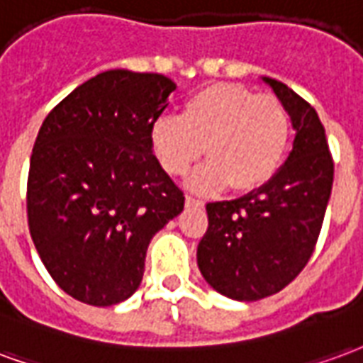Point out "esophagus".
Segmentation results:
<instances>
[{
	"instance_id": "obj_1",
	"label": "esophagus",
	"mask_w": 363,
	"mask_h": 363,
	"mask_svg": "<svg viewBox=\"0 0 363 363\" xmlns=\"http://www.w3.org/2000/svg\"><path fill=\"white\" fill-rule=\"evenodd\" d=\"M185 205H187V207H203L205 203L201 199H195L191 195H187V197H185Z\"/></svg>"
}]
</instances>
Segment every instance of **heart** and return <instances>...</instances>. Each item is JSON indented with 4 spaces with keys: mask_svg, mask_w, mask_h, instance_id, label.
I'll list each match as a JSON object with an SVG mask.
<instances>
[{
    "mask_svg": "<svg viewBox=\"0 0 363 363\" xmlns=\"http://www.w3.org/2000/svg\"><path fill=\"white\" fill-rule=\"evenodd\" d=\"M292 121L277 96L236 83L208 84L193 92L182 116L162 113L150 125V147L166 174L185 176L211 156L189 185L203 193L230 184L238 191L271 182L286 160Z\"/></svg>",
    "mask_w": 363,
    "mask_h": 363,
    "instance_id": "1",
    "label": "heart"
}]
</instances>
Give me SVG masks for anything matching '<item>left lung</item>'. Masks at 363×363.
I'll list each match as a JSON object with an SVG mask.
<instances>
[{"instance_id":"1","label":"left lung","mask_w":363,"mask_h":363,"mask_svg":"<svg viewBox=\"0 0 363 363\" xmlns=\"http://www.w3.org/2000/svg\"><path fill=\"white\" fill-rule=\"evenodd\" d=\"M296 129L279 174L234 201L208 203L197 247L203 279L226 298L255 301L288 286L308 265L333 189L335 164L317 112L286 84L263 77Z\"/></svg>"}]
</instances>
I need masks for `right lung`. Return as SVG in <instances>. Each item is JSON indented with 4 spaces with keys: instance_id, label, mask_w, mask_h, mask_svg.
I'll return each instance as SVG.
<instances>
[{
    "instance_id": "1",
    "label": "right lung",
    "mask_w": 363,
    "mask_h": 363,
    "mask_svg": "<svg viewBox=\"0 0 363 363\" xmlns=\"http://www.w3.org/2000/svg\"><path fill=\"white\" fill-rule=\"evenodd\" d=\"M174 91L158 73L104 71L63 98L38 131L28 230L55 284L83 303L133 296L150 240L184 211V193L150 147V125Z\"/></svg>"
}]
</instances>
